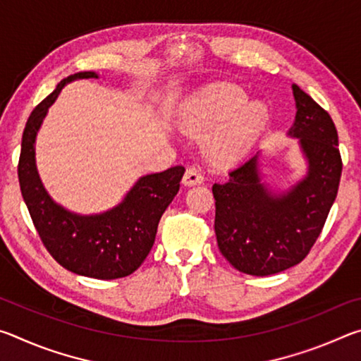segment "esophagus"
Instances as JSON below:
<instances>
[{"label":"esophagus","mask_w":361,"mask_h":361,"mask_svg":"<svg viewBox=\"0 0 361 361\" xmlns=\"http://www.w3.org/2000/svg\"><path fill=\"white\" fill-rule=\"evenodd\" d=\"M183 183L186 186H195V185H202L204 183V175L200 172L199 167L191 166L186 169V173L183 176Z\"/></svg>","instance_id":"1"}]
</instances>
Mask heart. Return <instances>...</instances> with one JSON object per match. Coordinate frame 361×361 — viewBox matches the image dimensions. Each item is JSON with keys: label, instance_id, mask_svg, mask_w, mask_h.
<instances>
[{"label": "heart", "instance_id": "heart-1", "mask_svg": "<svg viewBox=\"0 0 361 361\" xmlns=\"http://www.w3.org/2000/svg\"><path fill=\"white\" fill-rule=\"evenodd\" d=\"M267 121L261 102H247V94L234 84L205 89L183 109L180 124L189 133L218 130L207 138V154L215 164L228 166L247 154Z\"/></svg>", "mask_w": 361, "mask_h": 361}]
</instances>
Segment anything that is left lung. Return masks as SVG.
Listing matches in <instances>:
<instances>
[{
    "label": "left lung",
    "mask_w": 361,
    "mask_h": 361,
    "mask_svg": "<svg viewBox=\"0 0 361 361\" xmlns=\"http://www.w3.org/2000/svg\"><path fill=\"white\" fill-rule=\"evenodd\" d=\"M296 118L288 135L299 138L307 173L283 194L261 183L259 152L212 188L218 248L237 271L272 276L301 262L325 226L338 195L342 159L334 122L293 84Z\"/></svg>",
    "instance_id": "8db88e82"
}]
</instances>
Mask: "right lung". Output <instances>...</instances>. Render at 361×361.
Wrapping results in <instances>:
<instances>
[{"instance_id": "1", "label": "right lung", "mask_w": 361, "mask_h": 361, "mask_svg": "<svg viewBox=\"0 0 361 361\" xmlns=\"http://www.w3.org/2000/svg\"><path fill=\"white\" fill-rule=\"evenodd\" d=\"M90 78L99 76L94 71H81L65 78L33 109L23 130L17 172L30 216L52 258L78 276L113 280L130 276L146 259L159 219L178 192L185 167L142 176L119 205L100 215H76L54 202L36 170V133L63 85Z\"/></svg>"}]
</instances>
